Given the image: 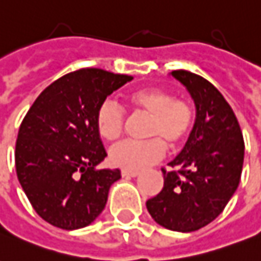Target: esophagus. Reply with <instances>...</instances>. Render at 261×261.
I'll list each match as a JSON object with an SVG mask.
<instances>
[{"label": "esophagus", "instance_id": "esophagus-1", "mask_svg": "<svg viewBox=\"0 0 261 261\" xmlns=\"http://www.w3.org/2000/svg\"><path fill=\"white\" fill-rule=\"evenodd\" d=\"M122 176L123 177H136V176L139 175V172L138 170H126V169H122Z\"/></svg>", "mask_w": 261, "mask_h": 261}]
</instances>
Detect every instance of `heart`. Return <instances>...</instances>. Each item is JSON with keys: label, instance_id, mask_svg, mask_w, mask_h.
Returning <instances> with one entry per match:
<instances>
[{"label": "heart", "instance_id": "1", "mask_svg": "<svg viewBox=\"0 0 261 261\" xmlns=\"http://www.w3.org/2000/svg\"><path fill=\"white\" fill-rule=\"evenodd\" d=\"M134 111L150 115L145 130L146 141H126L113 146L109 159L115 166L141 170L162 159L166 146L176 148L188 139L195 126L196 113L188 99L162 88H141L126 95ZM126 113L113 100H103L95 112V126L102 139L115 142L123 132Z\"/></svg>", "mask_w": 261, "mask_h": 261}]
</instances>
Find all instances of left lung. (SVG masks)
<instances>
[{"mask_svg":"<svg viewBox=\"0 0 261 261\" xmlns=\"http://www.w3.org/2000/svg\"><path fill=\"white\" fill-rule=\"evenodd\" d=\"M195 100L196 122L180 153L163 173L161 193L146 207L158 224L173 231H195L213 222L240 183L244 141L233 109L200 75L172 71Z\"/></svg>","mask_w":261,"mask_h":261,"instance_id":"left-lung-1","label":"left lung"}]
</instances>
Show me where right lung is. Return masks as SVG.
<instances>
[{
    "label": "right lung",
    "instance_id": "right-lung-1",
    "mask_svg": "<svg viewBox=\"0 0 261 261\" xmlns=\"http://www.w3.org/2000/svg\"><path fill=\"white\" fill-rule=\"evenodd\" d=\"M84 68L45 88L19 126L15 145L18 180L39 216L55 227L91 224L105 209L119 169H96L107 152L95 112L108 95L132 81Z\"/></svg>",
    "mask_w": 261,
    "mask_h": 261
}]
</instances>
